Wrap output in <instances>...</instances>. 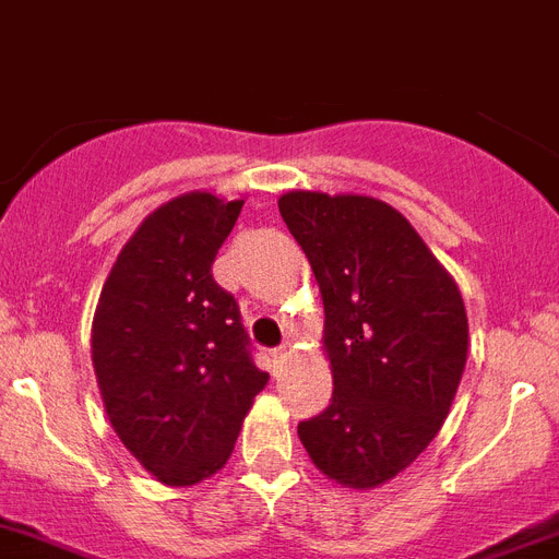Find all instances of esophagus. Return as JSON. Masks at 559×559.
I'll return each mask as SVG.
<instances>
[{"label": "esophagus", "instance_id": "obj_1", "mask_svg": "<svg viewBox=\"0 0 559 559\" xmlns=\"http://www.w3.org/2000/svg\"><path fill=\"white\" fill-rule=\"evenodd\" d=\"M288 356H290V347H276V350H274V365H283V361L285 359H288Z\"/></svg>", "mask_w": 559, "mask_h": 559}]
</instances>
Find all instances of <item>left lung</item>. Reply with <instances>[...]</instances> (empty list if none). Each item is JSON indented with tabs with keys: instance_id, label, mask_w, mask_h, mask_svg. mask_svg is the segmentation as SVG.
Listing matches in <instances>:
<instances>
[{
	"instance_id": "left-lung-1",
	"label": "left lung",
	"mask_w": 559,
	"mask_h": 559,
	"mask_svg": "<svg viewBox=\"0 0 559 559\" xmlns=\"http://www.w3.org/2000/svg\"><path fill=\"white\" fill-rule=\"evenodd\" d=\"M280 214L325 305L333 399L297 432L313 464L353 489L407 469L438 436L466 365L455 280L393 206L365 194L288 192Z\"/></svg>"
}]
</instances>
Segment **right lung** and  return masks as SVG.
<instances>
[{
  "instance_id": "obj_1",
  "label": "right lung",
  "mask_w": 559,
  "mask_h": 559,
  "mask_svg": "<svg viewBox=\"0 0 559 559\" xmlns=\"http://www.w3.org/2000/svg\"><path fill=\"white\" fill-rule=\"evenodd\" d=\"M242 200L189 192L121 248L93 319V367L112 429L160 484L192 486L228 461L265 388L237 299L212 262Z\"/></svg>"
}]
</instances>
